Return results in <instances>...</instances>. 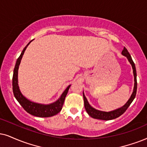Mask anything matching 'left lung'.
<instances>
[{
	"label": "left lung",
	"instance_id": "left-lung-1",
	"mask_svg": "<svg viewBox=\"0 0 147 147\" xmlns=\"http://www.w3.org/2000/svg\"><path fill=\"white\" fill-rule=\"evenodd\" d=\"M121 53L122 55L127 57L128 61H129V63H130L131 65V66H132L134 77V90H133L132 94H131L130 98H129V99L128 100V101L125 103V105L123 106V107L119 108V109H116V110L110 111V112H105V111L96 110V109H94V108H93L92 106L89 104L86 97L85 96L84 93H83V100H84L85 109V110H86L87 113H88V115L92 117V118L98 119L106 120V121L114 119L117 118L125 112V111L127 110V108L129 107V105H131V103L132 102L134 99L136 97V90H137V80H136V70L135 64L133 62L132 59H131V55H129V52L127 51V49H126L125 47H124L123 50L122 51Z\"/></svg>",
	"mask_w": 147,
	"mask_h": 147
}]
</instances>
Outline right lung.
<instances>
[{
    "label": "right lung",
    "instance_id": "right-lung-1",
    "mask_svg": "<svg viewBox=\"0 0 147 147\" xmlns=\"http://www.w3.org/2000/svg\"><path fill=\"white\" fill-rule=\"evenodd\" d=\"M31 42H32V40L28 42V44L24 47L23 51H22L21 55H20V57L17 60L13 70V92L15 98H16L18 102L21 105L22 107L24 108V110L26 111L27 113H30L32 115H34V116L38 117H49L54 116V115H57L62 110L65 98L67 95L70 85L66 87V90L64 91V92L62 93L60 98L57 101L53 103L49 104V105H42V104L30 101V100H28L26 97H24L23 94L20 92L19 86H18V69H19V66L20 62H21L22 57H23L24 51H26L27 47Z\"/></svg>",
    "mask_w": 147,
    "mask_h": 147
}]
</instances>
